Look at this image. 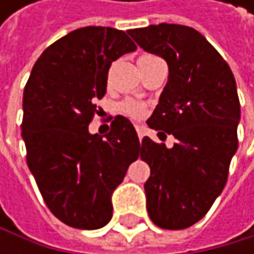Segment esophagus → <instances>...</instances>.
<instances>
[{
	"instance_id": "esophagus-1",
	"label": "esophagus",
	"mask_w": 254,
	"mask_h": 254,
	"mask_svg": "<svg viewBox=\"0 0 254 254\" xmlns=\"http://www.w3.org/2000/svg\"><path fill=\"white\" fill-rule=\"evenodd\" d=\"M135 129H137L138 138L141 140V138L144 137V134H146V128H144V126H140V125H137V126H135Z\"/></svg>"
}]
</instances>
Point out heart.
Returning <instances> with one entry per match:
<instances>
[{"label": "heart", "mask_w": 254, "mask_h": 254, "mask_svg": "<svg viewBox=\"0 0 254 254\" xmlns=\"http://www.w3.org/2000/svg\"><path fill=\"white\" fill-rule=\"evenodd\" d=\"M143 58V56H141ZM120 111L126 116H129L132 119H140L144 116L146 113V105L138 102V100H132V99H128V100H125L122 102L120 105Z\"/></svg>", "instance_id": "b5f03b06"}]
</instances>
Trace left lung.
<instances>
[{"label":"left lung","mask_w":254,"mask_h":254,"mask_svg":"<svg viewBox=\"0 0 254 254\" xmlns=\"http://www.w3.org/2000/svg\"><path fill=\"white\" fill-rule=\"evenodd\" d=\"M144 52L168 62L169 77L148 126L175 137L172 148L144 137L151 168L146 209L155 226L188 229L222 192L238 149L241 106L229 64L195 28L158 24L128 32Z\"/></svg>","instance_id":"left-lung-1"}]
</instances>
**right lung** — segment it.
<instances>
[{
  "instance_id": "1",
  "label": "right lung",
  "mask_w": 254,
  "mask_h": 254,
  "mask_svg": "<svg viewBox=\"0 0 254 254\" xmlns=\"http://www.w3.org/2000/svg\"><path fill=\"white\" fill-rule=\"evenodd\" d=\"M135 48L117 28H77L45 48L24 88L28 169L47 207L70 227L110 222L111 195L138 158V135L126 117L117 116L105 138L88 131L111 64Z\"/></svg>"
}]
</instances>
